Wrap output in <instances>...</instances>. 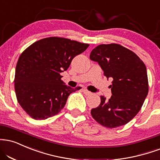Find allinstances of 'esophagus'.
<instances>
[{
    "label": "esophagus",
    "instance_id": "esophagus-1",
    "mask_svg": "<svg viewBox=\"0 0 160 160\" xmlns=\"http://www.w3.org/2000/svg\"><path fill=\"white\" fill-rule=\"evenodd\" d=\"M82 92H83V93L85 94V95H91V94H92V92H91L88 91V90H87V89H86V88H82Z\"/></svg>",
    "mask_w": 160,
    "mask_h": 160
}]
</instances>
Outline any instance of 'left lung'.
<instances>
[{
	"mask_svg": "<svg viewBox=\"0 0 160 160\" xmlns=\"http://www.w3.org/2000/svg\"><path fill=\"white\" fill-rule=\"evenodd\" d=\"M90 59L98 63L103 74L113 79L109 101L92 109L94 119L103 127L115 128L131 121L141 109L148 93L147 69L135 53L118 45H100L92 50Z\"/></svg>",
	"mask_w": 160,
	"mask_h": 160,
	"instance_id": "obj_1",
	"label": "left lung"
}]
</instances>
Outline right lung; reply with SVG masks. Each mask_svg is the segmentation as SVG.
Here are the masks:
<instances>
[{"label":"right lung","mask_w":160,"mask_h":160,"mask_svg":"<svg viewBox=\"0 0 160 160\" xmlns=\"http://www.w3.org/2000/svg\"><path fill=\"white\" fill-rule=\"evenodd\" d=\"M88 44L60 37L38 40L19 57L15 74V90L22 109L36 120L58 114L68 96L78 89L65 85L60 73Z\"/></svg>","instance_id":"1"}]
</instances>
